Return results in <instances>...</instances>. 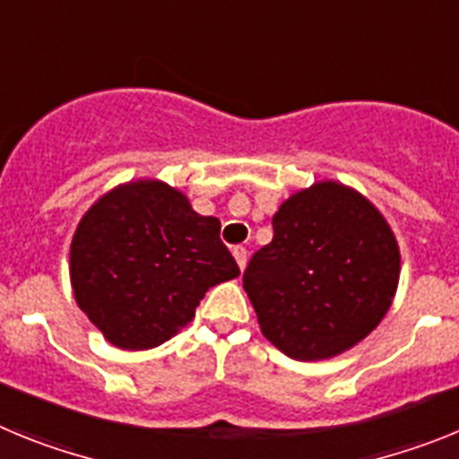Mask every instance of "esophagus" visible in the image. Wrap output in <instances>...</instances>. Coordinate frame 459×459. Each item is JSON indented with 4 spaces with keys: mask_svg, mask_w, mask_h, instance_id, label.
<instances>
[{
    "mask_svg": "<svg viewBox=\"0 0 459 459\" xmlns=\"http://www.w3.org/2000/svg\"><path fill=\"white\" fill-rule=\"evenodd\" d=\"M232 255H234V259H237V264H238V269H246V264H248V250L243 248V246H237V248L232 250Z\"/></svg>",
    "mask_w": 459,
    "mask_h": 459,
    "instance_id": "34e87169",
    "label": "esophagus"
}]
</instances>
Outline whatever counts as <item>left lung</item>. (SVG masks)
Here are the masks:
<instances>
[{"mask_svg": "<svg viewBox=\"0 0 459 459\" xmlns=\"http://www.w3.org/2000/svg\"><path fill=\"white\" fill-rule=\"evenodd\" d=\"M400 282V248L366 195L333 179L290 195L273 238L243 273L262 335L294 360L344 354L379 326Z\"/></svg>", "mask_w": 459, "mask_h": 459, "instance_id": "obj_1", "label": "left lung"}]
</instances>
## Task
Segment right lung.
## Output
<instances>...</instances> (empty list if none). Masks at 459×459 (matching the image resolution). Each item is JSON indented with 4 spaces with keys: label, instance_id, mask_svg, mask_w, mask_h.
I'll list each match as a JSON object with an SVG mask.
<instances>
[{
    "label": "right lung",
    "instance_id": "right-lung-1",
    "mask_svg": "<svg viewBox=\"0 0 459 459\" xmlns=\"http://www.w3.org/2000/svg\"><path fill=\"white\" fill-rule=\"evenodd\" d=\"M75 303L119 350H153L195 317L209 287L238 275L221 221L200 216L160 179L115 186L80 218L71 241Z\"/></svg>",
    "mask_w": 459,
    "mask_h": 459
}]
</instances>
